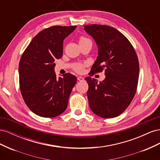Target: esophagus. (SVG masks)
<instances>
[{
	"label": "esophagus",
	"mask_w": 160,
	"mask_h": 160,
	"mask_svg": "<svg viewBox=\"0 0 160 160\" xmlns=\"http://www.w3.org/2000/svg\"><path fill=\"white\" fill-rule=\"evenodd\" d=\"M77 80L79 81H82L84 80V78L83 77H77Z\"/></svg>",
	"instance_id": "esophagus-1"
}]
</instances>
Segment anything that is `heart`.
<instances>
[{
  "mask_svg": "<svg viewBox=\"0 0 160 160\" xmlns=\"http://www.w3.org/2000/svg\"><path fill=\"white\" fill-rule=\"evenodd\" d=\"M86 39H88V38H85V37H81L80 38V39H79V42H81V41H85V40H86ZM85 66V65H84V64H77V65H76L75 66V67H74V69L77 71V72H82L83 71V68H84V67Z\"/></svg>",
  "mask_w": 160,
  "mask_h": 160,
  "instance_id": "b5f03b06",
  "label": "heart"
}]
</instances>
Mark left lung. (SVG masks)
I'll list each match as a JSON object with an SVG mask.
<instances>
[{
    "label": "left lung",
    "instance_id": "1",
    "mask_svg": "<svg viewBox=\"0 0 160 160\" xmlns=\"http://www.w3.org/2000/svg\"><path fill=\"white\" fill-rule=\"evenodd\" d=\"M84 30L94 38L98 57L85 78L87 94L93 112L103 118H113L128 108L136 93L139 65L136 52L122 32L108 25H88ZM105 71L106 79L98 84L90 77Z\"/></svg>",
    "mask_w": 160,
    "mask_h": 160
}]
</instances>
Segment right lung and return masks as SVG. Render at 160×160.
Instances as JSON below:
<instances>
[{"label": "right lung", "mask_w": 160, "mask_h": 160, "mask_svg": "<svg viewBox=\"0 0 160 160\" xmlns=\"http://www.w3.org/2000/svg\"><path fill=\"white\" fill-rule=\"evenodd\" d=\"M76 26H52L41 31L26 48L19 62V85L27 107L43 118H54L67 108L77 77L57 78L55 60L62 55L63 40Z\"/></svg>", "instance_id": "add662e5"}]
</instances>
